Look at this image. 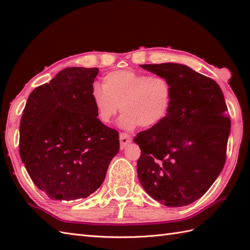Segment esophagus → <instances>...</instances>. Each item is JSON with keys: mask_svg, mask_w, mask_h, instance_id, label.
Listing matches in <instances>:
<instances>
[{"mask_svg": "<svg viewBox=\"0 0 250 250\" xmlns=\"http://www.w3.org/2000/svg\"><path fill=\"white\" fill-rule=\"evenodd\" d=\"M119 137H120V148L121 149H124V148L126 147V145H129L132 142L131 136L126 133H120Z\"/></svg>", "mask_w": 250, "mask_h": 250, "instance_id": "esophagus-1", "label": "esophagus"}]
</instances>
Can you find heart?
Wrapping results in <instances>:
<instances>
[{
    "instance_id": "1",
    "label": "heart",
    "mask_w": 250,
    "mask_h": 250,
    "mask_svg": "<svg viewBox=\"0 0 250 250\" xmlns=\"http://www.w3.org/2000/svg\"><path fill=\"white\" fill-rule=\"evenodd\" d=\"M95 88L91 101L98 119L108 125L120 110L119 124L125 130L153 128L167 118L173 105V87L167 78L133 70L110 72Z\"/></svg>"
}]
</instances>
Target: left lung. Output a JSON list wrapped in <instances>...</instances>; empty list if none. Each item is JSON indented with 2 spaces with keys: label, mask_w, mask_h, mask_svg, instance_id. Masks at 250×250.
<instances>
[{
  "label": "left lung",
  "mask_w": 250,
  "mask_h": 250,
  "mask_svg": "<svg viewBox=\"0 0 250 250\" xmlns=\"http://www.w3.org/2000/svg\"><path fill=\"white\" fill-rule=\"evenodd\" d=\"M167 78L173 105L160 125L140 132L137 176L152 199L180 207L200 199L226 162L231 120L219 84L177 63L143 64Z\"/></svg>",
  "instance_id": "obj_1"
}]
</instances>
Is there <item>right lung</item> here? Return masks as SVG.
<instances>
[{"label": "right lung", "mask_w": 250, "mask_h": 250, "mask_svg": "<svg viewBox=\"0 0 250 250\" xmlns=\"http://www.w3.org/2000/svg\"><path fill=\"white\" fill-rule=\"evenodd\" d=\"M98 67H67L29 95L20 120V158L51 200L93 193L119 151V134L101 122L91 101Z\"/></svg>", "instance_id": "add662e5"}]
</instances>
